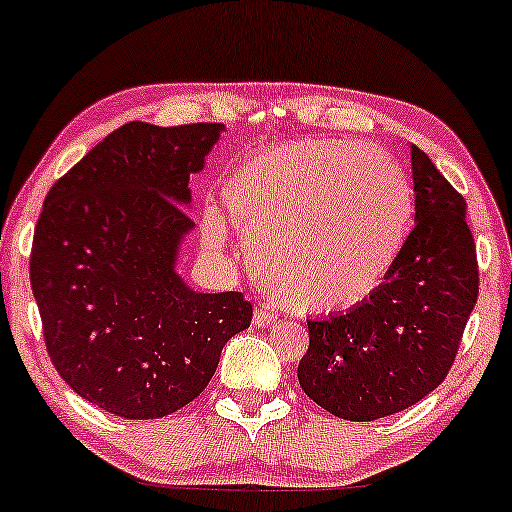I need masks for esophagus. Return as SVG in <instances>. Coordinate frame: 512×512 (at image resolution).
Returning a JSON list of instances; mask_svg holds the SVG:
<instances>
[{
    "label": "esophagus",
    "mask_w": 512,
    "mask_h": 512,
    "mask_svg": "<svg viewBox=\"0 0 512 512\" xmlns=\"http://www.w3.org/2000/svg\"><path fill=\"white\" fill-rule=\"evenodd\" d=\"M254 322L258 324V327H263V329H265V327H272V324L277 322V315L272 313L268 305H261V308H256Z\"/></svg>",
    "instance_id": "esophagus-1"
}]
</instances>
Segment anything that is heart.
<instances>
[{"label": "heart", "instance_id": "obj_1", "mask_svg": "<svg viewBox=\"0 0 512 512\" xmlns=\"http://www.w3.org/2000/svg\"><path fill=\"white\" fill-rule=\"evenodd\" d=\"M258 280L296 313H336L381 287L407 242L414 195L395 159L362 141L310 138L256 152L223 183ZM207 247L228 244L216 209Z\"/></svg>", "mask_w": 512, "mask_h": 512}]
</instances>
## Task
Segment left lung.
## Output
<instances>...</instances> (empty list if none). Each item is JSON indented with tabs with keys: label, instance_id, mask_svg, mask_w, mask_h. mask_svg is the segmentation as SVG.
Segmentation results:
<instances>
[{
	"label": "left lung",
	"instance_id": "obj_1",
	"mask_svg": "<svg viewBox=\"0 0 512 512\" xmlns=\"http://www.w3.org/2000/svg\"><path fill=\"white\" fill-rule=\"evenodd\" d=\"M411 171L416 223L386 282L345 313L308 320L298 383L345 421H376L433 393L480 291L466 199L416 145Z\"/></svg>",
	"mask_w": 512,
	"mask_h": 512
}]
</instances>
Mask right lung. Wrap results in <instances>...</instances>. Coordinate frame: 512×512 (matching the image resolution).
I'll list each match as a JSON object with an SVG mask.
<instances>
[{
    "label": "right lung",
    "instance_id": "1",
    "mask_svg": "<svg viewBox=\"0 0 512 512\" xmlns=\"http://www.w3.org/2000/svg\"><path fill=\"white\" fill-rule=\"evenodd\" d=\"M223 124L129 122L44 199L30 284L53 367L122 418L174 414L209 386L223 345L251 324L242 291L197 294L176 272L192 230L190 174Z\"/></svg>",
    "mask_w": 512,
    "mask_h": 512
}]
</instances>
